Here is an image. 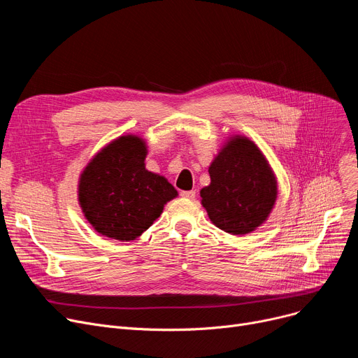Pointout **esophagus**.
<instances>
[{
  "label": "esophagus",
  "mask_w": 358,
  "mask_h": 358,
  "mask_svg": "<svg viewBox=\"0 0 358 358\" xmlns=\"http://www.w3.org/2000/svg\"><path fill=\"white\" fill-rule=\"evenodd\" d=\"M181 197H182V199H189V200H194V199H196V192H194V190L181 192Z\"/></svg>",
  "instance_id": "1"
}]
</instances>
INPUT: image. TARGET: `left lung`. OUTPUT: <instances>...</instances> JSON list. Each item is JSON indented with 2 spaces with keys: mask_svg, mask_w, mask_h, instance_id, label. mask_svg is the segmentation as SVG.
<instances>
[{
  "mask_svg": "<svg viewBox=\"0 0 358 358\" xmlns=\"http://www.w3.org/2000/svg\"><path fill=\"white\" fill-rule=\"evenodd\" d=\"M210 184L200 192L203 208L216 227L232 235L255 231L277 199V181L257 145L235 136L209 166Z\"/></svg>",
  "mask_w": 358,
  "mask_h": 358,
  "instance_id": "1",
  "label": "left lung"
}]
</instances>
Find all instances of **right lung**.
Segmentation results:
<instances>
[{
	"mask_svg": "<svg viewBox=\"0 0 358 358\" xmlns=\"http://www.w3.org/2000/svg\"><path fill=\"white\" fill-rule=\"evenodd\" d=\"M146 143L135 135L110 142L81 174L78 199L85 219L99 234L117 241L141 236L177 190L145 168Z\"/></svg>",
	"mask_w": 358,
	"mask_h": 358,
	"instance_id": "obj_1",
	"label": "right lung"
}]
</instances>
